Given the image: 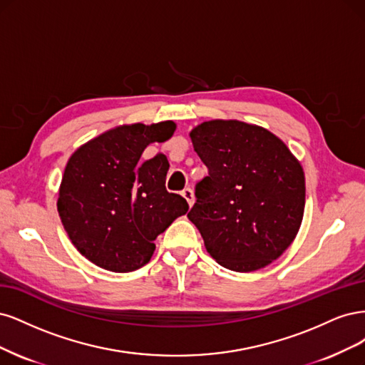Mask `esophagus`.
I'll use <instances>...</instances> for the list:
<instances>
[{"mask_svg": "<svg viewBox=\"0 0 365 365\" xmlns=\"http://www.w3.org/2000/svg\"><path fill=\"white\" fill-rule=\"evenodd\" d=\"M182 195H183V198L186 200V202H187V205H190V206L194 205V192H192L191 187H185V190L182 191Z\"/></svg>", "mask_w": 365, "mask_h": 365, "instance_id": "esophagus-1", "label": "esophagus"}]
</instances>
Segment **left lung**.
Returning <instances> with one entry per match:
<instances>
[{
  "label": "left lung",
  "mask_w": 365,
  "mask_h": 365,
  "mask_svg": "<svg viewBox=\"0 0 365 365\" xmlns=\"http://www.w3.org/2000/svg\"><path fill=\"white\" fill-rule=\"evenodd\" d=\"M209 170L187 214L207 253L225 268L250 273L272 264L297 237L304 173L287 144L267 128L210 120L190 132Z\"/></svg>",
  "instance_id": "obj_1"
}]
</instances>
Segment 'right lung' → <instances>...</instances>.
<instances>
[{"label":"right lung","instance_id":"right-lung-1","mask_svg":"<svg viewBox=\"0 0 365 365\" xmlns=\"http://www.w3.org/2000/svg\"><path fill=\"white\" fill-rule=\"evenodd\" d=\"M174 121L116 125L80 145L68 159L57 212L86 259L113 273L144 267L158 235L187 212L186 200L165 187V155L143 162L147 145L165 143Z\"/></svg>","mask_w":365,"mask_h":365}]
</instances>
